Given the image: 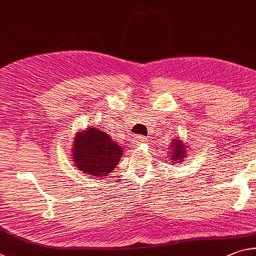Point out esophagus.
<instances>
[{"label":"esophagus","mask_w":256,"mask_h":256,"mask_svg":"<svg viewBox=\"0 0 256 256\" xmlns=\"http://www.w3.org/2000/svg\"><path fill=\"white\" fill-rule=\"evenodd\" d=\"M144 142H146V138H145V137H142V136H136V137L132 138V144L134 147H137L138 145L144 144Z\"/></svg>","instance_id":"34e87169"}]
</instances>
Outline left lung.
Wrapping results in <instances>:
<instances>
[{
    "instance_id": "1",
    "label": "left lung",
    "mask_w": 256,
    "mask_h": 256,
    "mask_svg": "<svg viewBox=\"0 0 256 256\" xmlns=\"http://www.w3.org/2000/svg\"><path fill=\"white\" fill-rule=\"evenodd\" d=\"M171 152H172V160L176 162H182V160L186 158V150L184 145L182 144L180 140H174L171 145Z\"/></svg>"
}]
</instances>
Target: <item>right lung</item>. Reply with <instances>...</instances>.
<instances>
[{
	"label": "right lung",
	"instance_id": "add662e5",
	"mask_svg": "<svg viewBox=\"0 0 256 256\" xmlns=\"http://www.w3.org/2000/svg\"><path fill=\"white\" fill-rule=\"evenodd\" d=\"M74 164L84 174L108 176L122 156V148L103 129L90 128L78 132L73 145Z\"/></svg>",
	"mask_w": 256,
	"mask_h": 256
}]
</instances>
